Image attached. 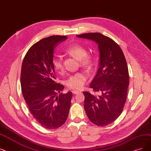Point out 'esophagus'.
Instances as JSON below:
<instances>
[{"mask_svg": "<svg viewBox=\"0 0 151 151\" xmlns=\"http://www.w3.org/2000/svg\"><path fill=\"white\" fill-rule=\"evenodd\" d=\"M72 93H73V94H77V93H79V92H80V90H72Z\"/></svg>", "mask_w": 151, "mask_h": 151, "instance_id": "esophagus-1", "label": "esophagus"}]
</instances>
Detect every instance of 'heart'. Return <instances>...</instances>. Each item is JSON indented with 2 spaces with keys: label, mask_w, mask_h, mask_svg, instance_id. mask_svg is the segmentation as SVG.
<instances>
[{
  "label": "heart",
  "mask_w": 151,
  "mask_h": 151,
  "mask_svg": "<svg viewBox=\"0 0 151 151\" xmlns=\"http://www.w3.org/2000/svg\"><path fill=\"white\" fill-rule=\"evenodd\" d=\"M64 51L67 55L79 60L80 64L83 67L90 68L93 64V56L88 52L83 45L75 43L66 47ZM52 64L55 69L58 71H62L64 68L63 59L61 57L57 56L52 60ZM87 76L85 72H79L69 77L65 81L66 86L69 88L79 89L86 83Z\"/></svg>",
  "instance_id": "1"
}]
</instances>
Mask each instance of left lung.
I'll use <instances>...</instances> for the list:
<instances>
[{
	"label": "left lung",
	"mask_w": 151,
	"mask_h": 151,
	"mask_svg": "<svg viewBox=\"0 0 151 151\" xmlns=\"http://www.w3.org/2000/svg\"><path fill=\"white\" fill-rule=\"evenodd\" d=\"M77 37L95 41L100 51L97 73L90 83L93 92H83L84 108L90 122L98 126L113 123L122 114L129 83L128 68L123 52L111 38L100 33H88Z\"/></svg>",
	"instance_id": "obj_1"
}]
</instances>
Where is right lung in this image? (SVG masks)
I'll return each mask as SVG.
<instances>
[{"instance_id": "1", "label": "right lung", "mask_w": 151, "mask_h": 151, "mask_svg": "<svg viewBox=\"0 0 151 151\" xmlns=\"http://www.w3.org/2000/svg\"><path fill=\"white\" fill-rule=\"evenodd\" d=\"M66 36H51L29 48L22 62L20 83L28 110L38 123L49 129H57L68 118L72 96L63 94L64 87L55 82L52 64L55 46Z\"/></svg>"}]
</instances>
